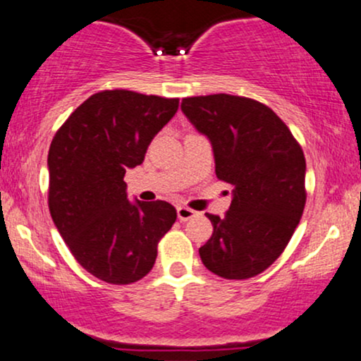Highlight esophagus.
Returning <instances> with one entry per match:
<instances>
[{
    "label": "esophagus",
    "instance_id": "esophagus-1",
    "mask_svg": "<svg viewBox=\"0 0 361 361\" xmlns=\"http://www.w3.org/2000/svg\"><path fill=\"white\" fill-rule=\"evenodd\" d=\"M176 212H178V219H180V221H190V219L197 215V212H195L193 209H188V207H178Z\"/></svg>",
    "mask_w": 361,
    "mask_h": 361
}]
</instances>
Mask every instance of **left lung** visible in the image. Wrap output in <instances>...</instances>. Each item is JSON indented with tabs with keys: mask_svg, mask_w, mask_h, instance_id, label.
I'll return each instance as SVG.
<instances>
[{
	"mask_svg": "<svg viewBox=\"0 0 361 361\" xmlns=\"http://www.w3.org/2000/svg\"><path fill=\"white\" fill-rule=\"evenodd\" d=\"M181 110L210 139L215 175L233 186L224 217L198 250L207 270L227 280L259 275L283 252L305 207V157L270 106L235 94L183 98Z\"/></svg>",
	"mask_w": 361,
	"mask_h": 361,
	"instance_id": "1",
	"label": "left lung"
}]
</instances>
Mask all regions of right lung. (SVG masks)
<instances>
[{
    "label": "right lung",
    "mask_w": 361,
    "mask_h": 361,
    "mask_svg": "<svg viewBox=\"0 0 361 361\" xmlns=\"http://www.w3.org/2000/svg\"><path fill=\"white\" fill-rule=\"evenodd\" d=\"M178 103L128 90L98 91L69 115L49 147L52 221L78 263L106 283L144 279L176 221V209L164 200L130 204L123 176L142 163Z\"/></svg>",
    "instance_id": "add662e5"
}]
</instances>
